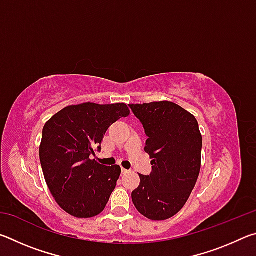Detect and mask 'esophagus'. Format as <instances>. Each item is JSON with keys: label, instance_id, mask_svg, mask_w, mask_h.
Returning a JSON list of instances; mask_svg holds the SVG:
<instances>
[{"label": "esophagus", "instance_id": "esophagus-1", "mask_svg": "<svg viewBox=\"0 0 256 256\" xmlns=\"http://www.w3.org/2000/svg\"><path fill=\"white\" fill-rule=\"evenodd\" d=\"M130 170H125V168H122V174L123 175H125V174H128Z\"/></svg>", "mask_w": 256, "mask_h": 256}]
</instances>
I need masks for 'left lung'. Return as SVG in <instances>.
<instances>
[{"instance_id": "1", "label": "left lung", "mask_w": 256, "mask_h": 256, "mask_svg": "<svg viewBox=\"0 0 256 256\" xmlns=\"http://www.w3.org/2000/svg\"><path fill=\"white\" fill-rule=\"evenodd\" d=\"M148 136L144 151L152 159L150 175L132 192L136 210L151 220L180 212L196 184L201 170L202 136L198 120L170 102L128 105Z\"/></svg>"}]
</instances>
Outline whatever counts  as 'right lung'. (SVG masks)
Instances as JSON below:
<instances>
[{
  "mask_svg": "<svg viewBox=\"0 0 256 256\" xmlns=\"http://www.w3.org/2000/svg\"><path fill=\"white\" fill-rule=\"evenodd\" d=\"M125 104L68 106L42 128L40 158L45 180L58 204L76 218H92L104 211L120 178V167L105 166L90 156L102 150L112 123L126 118Z\"/></svg>",
  "mask_w": 256,
  "mask_h": 256,
  "instance_id": "obj_1",
  "label": "right lung"
}]
</instances>
